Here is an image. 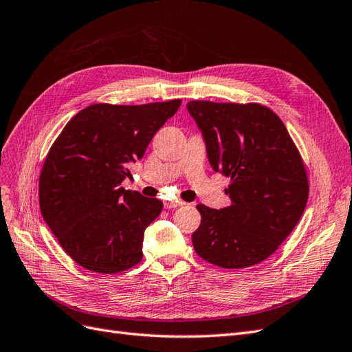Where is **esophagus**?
<instances>
[{
  "label": "esophagus",
  "instance_id": "esophagus-1",
  "mask_svg": "<svg viewBox=\"0 0 352 352\" xmlns=\"http://www.w3.org/2000/svg\"><path fill=\"white\" fill-rule=\"evenodd\" d=\"M185 204V202L184 201H164V207L166 208H176V207H180V206H184Z\"/></svg>",
  "mask_w": 352,
  "mask_h": 352
}]
</instances>
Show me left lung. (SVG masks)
I'll return each instance as SVG.
<instances>
[{
	"mask_svg": "<svg viewBox=\"0 0 352 352\" xmlns=\"http://www.w3.org/2000/svg\"><path fill=\"white\" fill-rule=\"evenodd\" d=\"M214 172L230 177L232 204L197 206L201 225L192 233L201 258L223 269L258 264L300 221L308 179L292 138L278 114L257 102L189 101Z\"/></svg>",
	"mask_w": 352,
	"mask_h": 352,
	"instance_id": "obj_1",
	"label": "left lung"
}]
</instances>
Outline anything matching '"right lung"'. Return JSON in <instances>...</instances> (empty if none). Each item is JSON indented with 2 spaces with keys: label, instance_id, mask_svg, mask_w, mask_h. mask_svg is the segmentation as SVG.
I'll use <instances>...</instances> for the list:
<instances>
[{
  "label": "right lung",
  "instance_id": "obj_1",
  "mask_svg": "<svg viewBox=\"0 0 352 352\" xmlns=\"http://www.w3.org/2000/svg\"><path fill=\"white\" fill-rule=\"evenodd\" d=\"M180 104H92L52 144L39 176V207L63 250L82 267L111 274L142 260L144 232L163 202L120 184Z\"/></svg>",
  "mask_w": 352,
  "mask_h": 352
}]
</instances>
